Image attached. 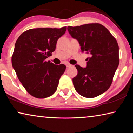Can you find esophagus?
Returning <instances> with one entry per match:
<instances>
[{"label": "esophagus", "mask_w": 133, "mask_h": 133, "mask_svg": "<svg viewBox=\"0 0 133 133\" xmlns=\"http://www.w3.org/2000/svg\"><path fill=\"white\" fill-rule=\"evenodd\" d=\"M72 66H73V65L70 64H69V63H67L66 64V67H67V68H69V67H72Z\"/></svg>", "instance_id": "34e87169"}]
</instances>
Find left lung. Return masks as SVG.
Returning <instances> with one entry per match:
<instances>
[{
	"label": "left lung",
	"mask_w": 133,
	"mask_h": 133,
	"mask_svg": "<svg viewBox=\"0 0 133 133\" xmlns=\"http://www.w3.org/2000/svg\"><path fill=\"white\" fill-rule=\"evenodd\" d=\"M71 36L77 40L82 52L90 54L85 68L76 64L77 75L73 78L78 94L93 98L106 91L119 64V48L116 39L102 24H85L67 27Z\"/></svg>",
	"instance_id": "8db88e82"
}]
</instances>
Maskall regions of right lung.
Listing matches in <instances>:
<instances>
[{
	"mask_svg": "<svg viewBox=\"0 0 133 133\" xmlns=\"http://www.w3.org/2000/svg\"><path fill=\"white\" fill-rule=\"evenodd\" d=\"M66 29V26L29 29L16 40L12 57V66L24 89L35 97H48L57 90L66 67L45 60L55 50L57 40Z\"/></svg>",
	"mask_w": 133,
	"mask_h": 133,
	"instance_id": "1",
	"label": "right lung"
}]
</instances>
